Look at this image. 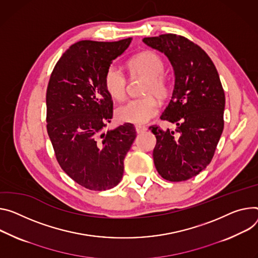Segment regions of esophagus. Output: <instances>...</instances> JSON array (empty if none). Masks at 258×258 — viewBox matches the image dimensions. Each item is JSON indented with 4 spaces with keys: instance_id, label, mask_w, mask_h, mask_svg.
<instances>
[{
    "instance_id": "esophagus-1",
    "label": "esophagus",
    "mask_w": 258,
    "mask_h": 258,
    "mask_svg": "<svg viewBox=\"0 0 258 258\" xmlns=\"http://www.w3.org/2000/svg\"><path fill=\"white\" fill-rule=\"evenodd\" d=\"M147 131V127L146 126H142V125H136V132L138 134H142L144 132Z\"/></svg>"
}]
</instances>
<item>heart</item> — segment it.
Returning <instances> with one entry per match:
<instances>
[{
    "label": "heart",
    "instance_id": "heart-1",
    "mask_svg": "<svg viewBox=\"0 0 258 258\" xmlns=\"http://www.w3.org/2000/svg\"><path fill=\"white\" fill-rule=\"evenodd\" d=\"M128 69L133 77L146 78L142 95L116 109V118L121 122L143 124L148 122L158 112L156 99L163 100L169 93V81L163 75L165 62L153 51H143L130 59ZM104 84L109 96L114 100L124 99L127 90V78L117 66H110L104 77Z\"/></svg>",
    "mask_w": 258,
    "mask_h": 258
}]
</instances>
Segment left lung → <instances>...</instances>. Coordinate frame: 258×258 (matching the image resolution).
<instances>
[{
    "instance_id": "obj_1",
    "label": "left lung",
    "mask_w": 258,
    "mask_h": 258,
    "mask_svg": "<svg viewBox=\"0 0 258 258\" xmlns=\"http://www.w3.org/2000/svg\"><path fill=\"white\" fill-rule=\"evenodd\" d=\"M143 42L165 53L175 72L172 99L160 119L177 126L175 131L149 127L156 137L154 165L168 181L188 180L214 156L224 126V90L212 59L192 41L163 34Z\"/></svg>"
}]
</instances>
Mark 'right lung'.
<instances>
[{"label": "right lung", "mask_w": 258, "mask_h": 258, "mask_svg": "<svg viewBox=\"0 0 258 258\" xmlns=\"http://www.w3.org/2000/svg\"><path fill=\"white\" fill-rule=\"evenodd\" d=\"M131 42L73 44L56 62L46 91V126L56 160L70 178L90 190H107L120 182L136 139L128 122L104 132L113 117L104 77Z\"/></svg>", "instance_id": "add662e5"}]
</instances>
